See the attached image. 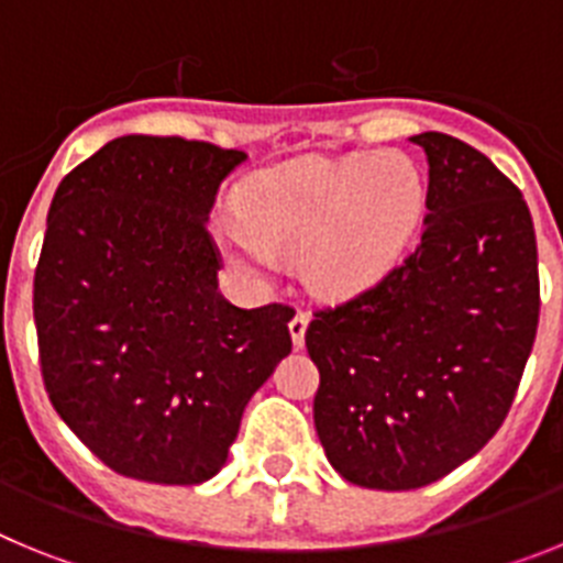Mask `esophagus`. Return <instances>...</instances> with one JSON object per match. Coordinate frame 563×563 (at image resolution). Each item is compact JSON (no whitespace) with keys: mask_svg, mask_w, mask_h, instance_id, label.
<instances>
[{"mask_svg":"<svg viewBox=\"0 0 563 563\" xmlns=\"http://www.w3.org/2000/svg\"><path fill=\"white\" fill-rule=\"evenodd\" d=\"M307 324H310V312L298 307L296 316L290 318V335H292V343H296V346H305Z\"/></svg>","mask_w":563,"mask_h":563,"instance_id":"obj_1","label":"esophagus"}]
</instances>
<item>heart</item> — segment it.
<instances>
[{"instance_id": "1", "label": "heart", "mask_w": 563, "mask_h": 563, "mask_svg": "<svg viewBox=\"0 0 563 563\" xmlns=\"http://www.w3.org/2000/svg\"><path fill=\"white\" fill-rule=\"evenodd\" d=\"M422 208L420 172L402 154L307 157L253 177L239 194V222H220L217 239L253 278L305 258L310 290L343 301L400 262Z\"/></svg>"}]
</instances>
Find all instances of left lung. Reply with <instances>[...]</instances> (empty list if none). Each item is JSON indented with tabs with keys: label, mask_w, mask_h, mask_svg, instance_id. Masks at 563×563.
<instances>
[{
	"label": "left lung",
	"mask_w": 563,
	"mask_h": 563,
	"mask_svg": "<svg viewBox=\"0 0 563 563\" xmlns=\"http://www.w3.org/2000/svg\"><path fill=\"white\" fill-rule=\"evenodd\" d=\"M426 220L369 290L312 312L316 420L352 485L411 490L471 460L514 406L539 330V247L519 188L474 146L422 132Z\"/></svg>",
	"instance_id": "1"
}]
</instances>
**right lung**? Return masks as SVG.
Returning a JSON list of instances; mask_svg holds the SVG:
<instances>
[{
	"label": "right lung",
	"instance_id": "1",
	"mask_svg": "<svg viewBox=\"0 0 563 563\" xmlns=\"http://www.w3.org/2000/svg\"><path fill=\"white\" fill-rule=\"evenodd\" d=\"M245 152L126 134L58 183L33 276L53 409L129 479L200 485L228 460L253 391L292 350V307L231 305L208 233Z\"/></svg>",
	"mask_w": 563,
	"mask_h": 563
}]
</instances>
